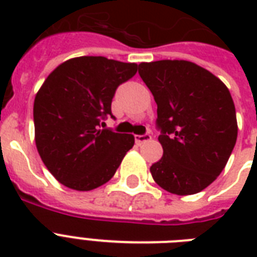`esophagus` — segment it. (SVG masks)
I'll return each instance as SVG.
<instances>
[{
  "label": "esophagus",
  "mask_w": 257,
  "mask_h": 257,
  "mask_svg": "<svg viewBox=\"0 0 257 257\" xmlns=\"http://www.w3.org/2000/svg\"><path fill=\"white\" fill-rule=\"evenodd\" d=\"M135 140H136L137 145H140L143 144V143H145V141L151 140V135H136V136H135Z\"/></svg>",
  "instance_id": "obj_1"
}]
</instances>
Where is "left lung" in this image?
<instances>
[{"label": "left lung", "instance_id": "left-lung-1", "mask_svg": "<svg viewBox=\"0 0 257 257\" xmlns=\"http://www.w3.org/2000/svg\"><path fill=\"white\" fill-rule=\"evenodd\" d=\"M139 73L157 104L163 157L153 180L173 195L199 193L221 173L237 139L235 104L220 78L195 62H141Z\"/></svg>", "mask_w": 257, "mask_h": 257}]
</instances>
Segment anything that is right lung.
I'll return each mask as SVG.
<instances>
[{
	"mask_svg": "<svg viewBox=\"0 0 257 257\" xmlns=\"http://www.w3.org/2000/svg\"><path fill=\"white\" fill-rule=\"evenodd\" d=\"M137 72L135 62L82 56L62 62L38 89L33 105L34 141L54 179L74 191L108 183L135 136L100 129L117 86Z\"/></svg>",
	"mask_w": 257,
	"mask_h": 257,
	"instance_id": "right-lung-1",
	"label": "right lung"
}]
</instances>
